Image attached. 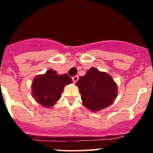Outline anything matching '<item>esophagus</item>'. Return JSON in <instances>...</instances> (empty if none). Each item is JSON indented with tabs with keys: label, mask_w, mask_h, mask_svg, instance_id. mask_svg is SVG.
I'll return each instance as SVG.
<instances>
[{
	"label": "esophagus",
	"mask_w": 153,
	"mask_h": 153,
	"mask_svg": "<svg viewBox=\"0 0 153 153\" xmlns=\"http://www.w3.org/2000/svg\"><path fill=\"white\" fill-rule=\"evenodd\" d=\"M72 79L74 83H76V82H77V80L79 79V76H74L72 77Z\"/></svg>",
	"instance_id": "obj_1"
}]
</instances>
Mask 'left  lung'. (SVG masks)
<instances>
[{
    "instance_id": "left-lung-1",
    "label": "left lung",
    "mask_w": 153,
    "mask_h": 153,
    "mask_svg": "<svg viewBox=\"0 0 153 153\" xmlns=\"http://www.w3.org/2000/svg\"><path fill=\"white\" fill-rule=\"evenodd\" d=\"M84 106L92 111L108 107L117 96V86L106 73L90 68L76 82Z\"/></svg>"
}]
</instances>
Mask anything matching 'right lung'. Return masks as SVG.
Returning a JSON list of instances; mask_svg holds the SVG:
<instances>
[{"label": "right lung", "instance_id": "add662e5", "mask_svg": "<svg viewBox=\"0 0 153 153\" xmlns=\"http://www.w3.org/2000/svg\"><path fill=\"white\" fill-rule=\"evenodd\" d=\"M67 74L57 75L49 70L44 75L37 76L32 83V94L35 100L44 107H51L60 100L65 85L72 83Z\"/></svg>", "mask_w": 153, "mask_h": 153}]
</instances>
